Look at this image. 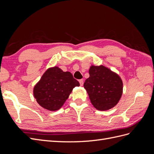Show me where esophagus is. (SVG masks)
I'll return each mask as SVG.
<instances>
[{
	"label": "esophagus",
	"instance_id": "esophagus-1",
	"mask_svg": "<svg viewBox=\"0 0 154 154\" xmlns=\"http://www.w3.org/2000/svg\"><path fill=\"white\" fill-rule=\"evenodd\" d=\"M79 82H80V85L83 86V79H81V80H79Z\"/></svg>",
	"mask_w": 154,
	"mask_h": 154
}]
</instances>
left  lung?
<instances>
[{
	"instance_id": "obj_1",
	"label": "left lung",
	"mask_w": 154,
	"mask_h": 154,
	"mask_svg": "<svg viewBox=\"0 0 154 154\" xmlns=\"http://www.w3.org/2000/svg\"><path fill=\"white\" fill-rule=\"evenodd\" d=\"M84 83L92 105L97 110H109L117 105L123 93V82L117 74L103 66H92Z\"/></svg>"
}]
</instances>
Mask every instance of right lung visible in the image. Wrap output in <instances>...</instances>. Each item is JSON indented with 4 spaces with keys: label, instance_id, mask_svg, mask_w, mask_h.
Listing matches in <instances>:
<instances>
[{
    "label": "right lung",
    "instance_id": "right-lung-1",
    "mask_svg": "<svg viewBox=\"0 0 154 154\" xmlns=\"http://www.w3.org/2000/svg\"><path fill=\"white\" fill-rule=\"evenodd\" d=\"M80 85L70 72H63L58 67L48 69L33 89L38 103L43 108L55 111L61 108L73 88Z\"/></svg>",
    "mask_w": 154,
    "mask_h": 154
}]
</instances>
